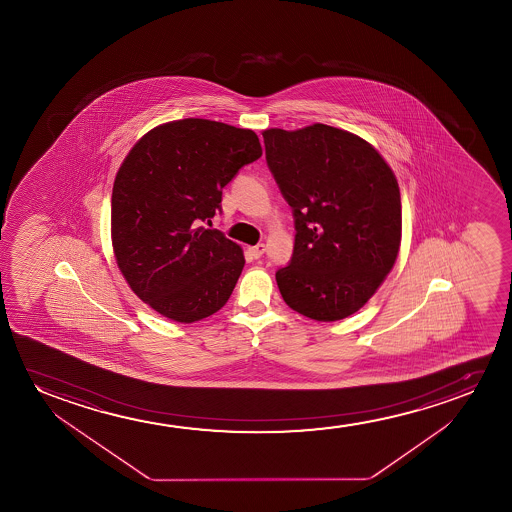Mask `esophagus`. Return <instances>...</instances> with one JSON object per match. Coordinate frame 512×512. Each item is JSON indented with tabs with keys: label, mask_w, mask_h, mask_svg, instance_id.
Here are the masks:
<instances>
[{
	"label": "esophagus",
	"mask_w": 512,
	"mask_h": 512,
	"mask_svg": "<svg viewBox=\"0 0 512 512\" xmlns=\"http://www.w3.org/2000/svg\"><path fill=\"white\" fill-rule=\"evenodd\" d=\"M248 250L252 253L253 259H259V257H262L264 252H266V245H264V243H259V245L250 246Z\"/></svg>",
	"instance_id": "1"
}]
</instances>
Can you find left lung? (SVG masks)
Segmentation results:
<instances>
[{
  "label": "left lung",
  "instance_id": "obj_1",
  "mask_svg": "<svg viewBox=\"0 0 512 512\" xmlns=\"http://www.w3.org/2000/svg\"><path fill=\"white\" fill-rule=\"evenodd\" d=\"M267 166L294 213V255L276 271L290 308L316 322L357 313L397 260V178L371 143L337 127L266 129Z\"/></svg>",
  "mask_w": 512,
  "mask_h": 512
}]
</instances>
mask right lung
<instances>
[{
  "mask_svg": "<svg viewBox=\"0 0 512 512\" xmlns=\"http://www.w3.org/2000/svg\"><path fill=\"white\" fill-rule=\"evenodd\" d=\"M260 155L252 129L206 119L154 127L127 154L113 182V253L131 290L157 313L199 322L229 301L243 250L203 222Z\"/></svg>",
  "mask_w": 512,
  "mask_h": 512,
  "instance_id": "1",
  "label": "right lung"
}]
</instances>
